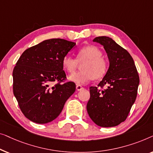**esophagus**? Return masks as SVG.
I'll return each instance as SVG.
<instances>
[{
    "label": "esophagus",
    "instance_id": "34e87169",
    "mask_svg": "<svg viewBox=\"0 0 153 153\" xmlns=\"http://www.w3.org/2000/svg\"><path fill=\"white\" fill-rule=\"evenodd\" d=\"M76 89H77V91H81V90L84 89V87H82L81 85H76Z\"/></svg>",
    "mask_w": 153,
    "mask_h": 153
}]
</instances>
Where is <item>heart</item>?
<instances>
[{
	"label": "heart",
	"instance_id": "1",
	"mask_svg": "<svg viewBox=\"0 0 153 153\" xmlns=\"http://www.w3.org/2000/svg\"><path fill=\"white\" fill-rule=\"evenodd\" d=\"M102 53L97 46L89 45L79 49L77 53V59L66 55L62 59L64 69L69 74L76 71L79 63H82L79 72L71 75L68 79L77 85H85L94 78L100 79L106 75L109 64L102 57Z\"/></svg>",
	"mask_w": 153,
	"mask_h": 153
}]
</instances>
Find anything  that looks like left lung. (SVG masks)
<instances>
[{
    "instance_id": "left-lung-1",
    "label": "left lung",
    "mask_w": 153,
    "mask_h": 153,
    "mask_svg": "<svg viewBox=\"0 0 153 153\" xmlns=\"http://www.w3.org/2000/svg\"><path fill=\"white\" fill-rule=\"evenodd\" d=\"M94 42L102 45L109 62L107 74L98 87H89L87 110L98 126H117L126 119L137 95L139 77L132 56L108 36H98ZM107 86L105 89L100 87Z\"/></svg>"
}]
</instances>
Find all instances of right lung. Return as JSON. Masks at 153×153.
I'll return each mask as SVG.
<instances>
[{"label": "right lung", "mask_w": 153, "mask_h": 153, "mask_svg": "<svg viewBox=\"0 0 153 153\" xmlns=\"http://www.w3.org/2000/svg\"><path fill=\"white\" fill-rule=\"evenodd\" d=\"M76 44L51 39L25 50L13 70V92L21 111L36 123L53 121L76 91L65 82L62 59ZM54 81L58 83L53 85Z\"/></svg>", "instance_id": "obj_1"}]
</instances>
